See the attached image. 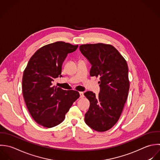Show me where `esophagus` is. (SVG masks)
Listing matches in <instances>:
<instances>
[{
	"mask_svg": "<svg viewBox=\"0 0 160 160\" xmlns=\"http://www.w3.org/2000/svg\"><path fill=\"white\" fill-rule=\"evenodd\" d=\"M79 93H80V98H83V92H80Z\"/></svg>",
	"mask_w": 160,
	"mask_h": 160,
	"instance_id": "esophagus-1",
	"label": "esophagus"
}]
</instances>
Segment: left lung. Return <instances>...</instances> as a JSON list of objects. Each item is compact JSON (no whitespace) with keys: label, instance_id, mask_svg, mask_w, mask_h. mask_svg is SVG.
Listing matches in <instances>:
<instances>
[{"label":"left lung","instance_id":"1","mask_svg":"<svg viewBox=\"0 0 160 160\" xmlns=\"http://www.w3.org/2000/svg\"><path fill=\"white\" fill-rule=\"evenodd\" d=\"M80 50L92 64L90 76L100 80L98 95L89 91L84 93L90 103L85 121L94 130L105 132L118 122L126 103L130 88L128 65L112 45L84 44Z\"/></svg>","mask_w":160,"mask_h":160}]
</instances>
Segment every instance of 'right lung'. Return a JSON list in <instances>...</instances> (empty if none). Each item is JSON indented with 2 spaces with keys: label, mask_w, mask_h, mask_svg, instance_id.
Here are the masks:
<instances>
[{
  "label": "right lung",
  "mask_w": 160,
  "mask_h": 160,
  "mask_svg": "<svg viewBox=\"0 0 160 160\" xmlns=\"http://www.w3.org/2000/svg\"><path fill=\"white\" fill-rule=\"evenodd\" d=\"M78 45L64 42L46 45L30 58L23 72L22 92L27 109L39 125L52 128L62 123L80 94L53 85L54 79L62 77V66L67 54Z\"/></svg>",
  "instance_id": "1"
}]
</instances>
